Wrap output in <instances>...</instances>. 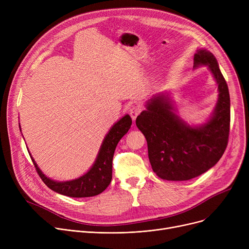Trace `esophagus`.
Here are the masks:
<instances>
[{
  "label": "esophagus",
  "mask_w": 249,
  "mask_h": 249,
  "mask_svg": "<svg viewBox=\"0 0 249 249\" xmlns=\"http://www.w3.org/2000/svg\"><path fill=\"white\" fill-rule=\"evenodd\" d=\"M141 111H142V108L140 106H133L131 109H130V116H131L133 121H135V119L137 118V116L140 114Z\"/></svg>",
  "instance_id": "1"
}]
</instances>
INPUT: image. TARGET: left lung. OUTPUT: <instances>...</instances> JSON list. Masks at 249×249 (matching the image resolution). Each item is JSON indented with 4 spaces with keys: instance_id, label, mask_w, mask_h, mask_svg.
Returning a JSON list of instances; mask_svg holds the SVG:
<instances>
[{
    "instance_id": "obj_1",
    "label": "left lung",
    "mask_w": 249,
    "mask_h": 249,
    "mask_svg": "<svg viewBox=\"0 0 249 249\" xmlns=\"http://www.w3.org/2000/svg\"><path fill=\"white\" fill-rule=\"evenodd\" d=\"M207 65L218 85V102L206 123L190 126L175 113L168 95L147 101L146 110L136 118L145 136L153 172L166 180H189L213 167L223 155L230 130V96L218 61L210 51L197 50L194 68Z\"/></svg>"
}]
</instances>
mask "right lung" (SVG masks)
I'll use <instances>...</instances> for the list:
<instances>
[{"mask_svg":"<svg viewBox=\"0 0 249 249\" xmlns=\"http://www.w3.org/2000/svg\"><path fill=\"white\" fill-rule=\"evenodd\" d=\"M131 124L132 120L128 114L116 122L104 138L93 166L89 169L88 173L75 179L67 181L51 179L40 171L31 154L30 158L39 177L52 191L71 198L94 197L104 192L110 185L112 179V161L116 146L120 139L128 132Z\"/></svg>","mask_w":249,"mask_h":249,"instance_id":"add662e5","label":"right lung"}]
</instances>
